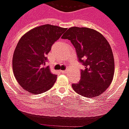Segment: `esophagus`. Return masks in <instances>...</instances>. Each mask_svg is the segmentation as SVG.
<instances>
[{
  "label": "esophagus",
  "mask_w": 129,
  "mask_h": 129,
  "mask_svg": "<svg viewBox=\"0 0 129 129\" xmlns=\"http://www.w3.org/2000/svg\"><path fill=\"white\" fill-rule=\"evenodd\" d=\"M62 71V73H64V74H66V73H67V69H66V70H62V71Z\"/></svg>",
  "instance_id": "esophagus-1"
}]
</instances>
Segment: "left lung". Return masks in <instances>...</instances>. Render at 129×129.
Returning a JSON list of instances; mask_svg holds the SVG:
<instances>
[{
	"label": "left lung",
	"mask_w": 129,
	"mask_h": 129,
	"mask_svg": "<svg viewBox=\"0 0 129 129\" xmlns=\"http://www.w3.org/2000/svg\"><path fill=\"white\" fill-rule=\"evenodd\" d=\"M62 38L71 41L78 60L84 66L80 80L71 85L73 89L86 98L99 96L113 78L114 58L109 43L100 33L86 27H71Z\"/></svg>",
	"instance_id": "left-lung-1"
}]
</instances>
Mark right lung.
<instances>
[{
    "mask_svg": "<svg viewBox=\"0 0 129 129\" xmlns=\"http://www.w3.org/2000/svg\"><path fill=\"white\" fill-rule=\"evenodd\" d=\"M66 30L44 25L30 30L20 39L14 52L12 67L15 78L25 91L40 94L53 86L57 75L51 74L45 66L47 55Z\"/></svg>",
    "mask_w": 129,
    "mask_h": 129,
    "instance_id": "obj_1",
    "label": "right lung"
}]
</instances>
